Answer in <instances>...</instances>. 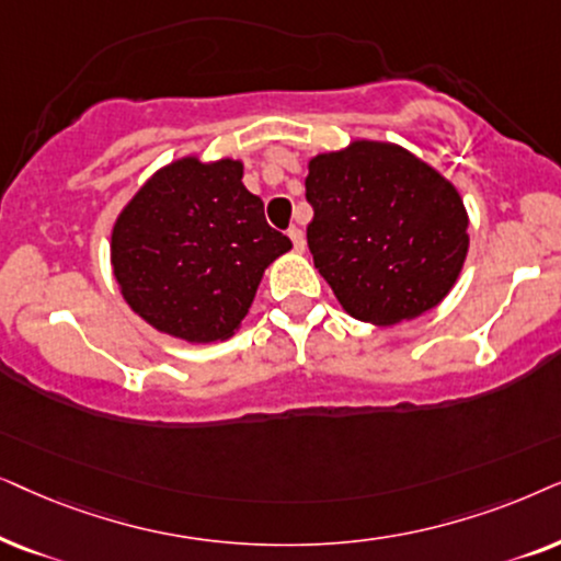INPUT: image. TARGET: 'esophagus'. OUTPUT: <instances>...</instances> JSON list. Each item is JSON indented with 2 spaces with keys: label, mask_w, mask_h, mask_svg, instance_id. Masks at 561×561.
I'll return each mask as SVG.
<instances>
[{
  "label": "esophagus",
  "mask_w": 561,
  "mask_h": 561,
  "mask_svg": "<svg viewBox=\"0 0 561 561\" xmlns=\"http://www.w3.org/2000/svg\"><path fill=\"white\" fill-rule=\"evenodd\" d=\"M289 238H293L295 251H305V233L300 228H289Z\"/></svg>",
  "instance_id": "obj_1"
}]
</instances>
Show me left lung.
Wrapping results in <instances>:
<instances>
[{
	"mask_svg": "<svg viewBox=\"0 0 561 561\" xmlns=\"http://www.w3.org/2000/svg\"><path fill=\"white\" fill-rule=\"evenodd\" d=\"M308 245L351 318L394 325L457 285L469 218L457 186L402 146L354 140L308 163Z\"/></svg>",
	"mask_w": 561,
	"mask_h": 561,
	"instance_id": "8db88e82",
	"label": "left lung"
}]
</instances>
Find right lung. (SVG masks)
Wrapping results in <instances>:
<instances>
[{
    "label": "right lung",
    "mask_w": 561,
    "mask_h": 561,
    "mask_svg": "<svg viewBox=\"0 0 561 561\" xmlns=\"http://www.w3.org/2000/svg\"><path fill=\"white\" fill-rule=\"evenodd\" d=\"M241 179V161L184 156L117 215L112 272L130 310L156 331L190 343L230 339L264 268L293 249Z\"/></svg>",
    "instance_id": "1"
}]
</instances>
